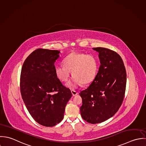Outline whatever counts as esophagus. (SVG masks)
<instances>
[{"label": "esophagus", "instance_id": "1", "mask_svg": "<svg viewBox=\"0 0 146 146\" xmlns=\"http://www.w3.org/2000/svg\"><path fill=\"white\" fill-rule=\"evenodd\" d=\"M71 92H72V95H73V96H74L77 95L78 94V92L77 91H74V90H72V91H71Z\"/></svg>", "mask_w": 146, "mask_h": 146}]
</instances>
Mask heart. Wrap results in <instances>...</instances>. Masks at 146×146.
Masks as SVG:
<instances>
[{
  "mask_svg": "<svg viewBox=\"0 0 146 146\" xmlns=\"http://www.w3.org/2000/svg\"><path fill=\"white\" fill-rule=\"evenodd\" d=\"M64 65L55 68V74L59 80L66 82L71 75L74 76L67 85L71 89L84 84L91 83L95 78L99 69L98 58L92 55L80 52H72L63 61Z\"/></svg>",
  "mask_w": 146,
  "mask_h": 146,
  "instance_id": "b5f03b06",
  "label": "heart"
}]
</instances>
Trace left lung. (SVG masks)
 Returning <instances> with one entry per match:
<instances>
[{
  "mask_svg": "<svg viewBox=\"0 0 146 146\" xmlns=\"http://www.w3.org/2000/svg\"><path fill=\"white\" fill-rule=\"evenodd\" d=\"M99 53L100 65L93 82L81 91L82 118L92 124L113 116L123 100L126 72L121 56L115 51L103 47L93 48Z\"/></svg>",
  "mask_w": 146,
  "mask_h": 146,
  "instance_id": "left-lung-1",
  "label": "left lung"
}]
</instances>
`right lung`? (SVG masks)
<instances>
[{"instance_id":"add662e5","label":"right lung","mask_w":146,"mask_h":146,"mask_svg":"<svg viewBox=\"0 0 146 146\" xmlns=\"http://www.w3.org/2000/svg\"><path fill=\"white\" fill-rule=\"evenodd\" d=\"M60 51L38 48L25 60L20 75V91L30 115L40 125L51 127L64 117L72 97L55 74Z\"/></svg>"}]
</instances>
